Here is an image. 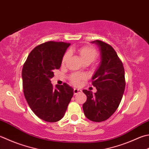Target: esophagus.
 I'll use <instances>...</instances> for the list:
<instances>
[{"instance_id":"34e87169","label":"esophagus","mask_w":149,"mask_h":149,"mask_svg":"<svg viewBox=\"0 0 149 149\" xmlns=\"http://www.w3.org/2000/svg\"><path fill=\"white\" fill-rule=\"evenodd\" d=\"M80 92H81V90L78 89V88H74V95H76V94H78V93H80Z\"/></svg>"}]
</instances>
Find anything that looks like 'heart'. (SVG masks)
<instances>
[{"mask_svg":"<svg viewBox=\"0 0 149 149\" xmlns=\"http://www.w3.org/2000/svg\"><path fill=\"white\" fill-rule=\"evenodd\" d=\"M72 52H76L85 64H90L94 61L98 56V52L96 49L92 47V46H82L80 47L73 48L71 49ZM70 57V53L66 52L64 54L61 63L62 65H65ZM87 76L86 74L83 73H74L69 76V80L72 84L75 86H79L81 84V81L86 80Z\"/></svg>","mask_w":149,"mask_h":149,"instance_id":"b5f03b06","label":"heart"}]
</instances>
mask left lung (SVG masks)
<instances>
[{
    "label": "left lung",
    "instance_id": "8db88e82",
    "mask_svg": "<svg viewBox=\"0 0 149 149\" xmlns=\"http://www.w3.org/2000/svg\"><path fill=\"white\" fill-rule=\"evenodd\" d=\"M95 43L101 52L100 68L92 77L97 92L83 90L87 100L83 109L86 117L94 122L107 120L117 110L125 88V69L117 53L109 44L99 40Z\"/></svg>",
    "mask_w": 149,
    "mask_h": 149
}]
</instances>
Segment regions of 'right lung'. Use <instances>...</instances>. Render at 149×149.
<instances>
[{
  "label": "right lung",
  "mask_w": 149,
  "mask_h": 149,
  "mask_svg": "<svg viewBox=\"0 0 149 149\" xmlns=\"http://www.w3.org/2000/svg\"><path fill=\"white\" fill-rule=\"evenodd\" d=\"M70 43L48 41L37 46L28 55L22 71L26 101L37 117L47 122L62 119L74 94L66 83L53 86L50 79L60 68Z\"/></svg>",
  "instance_id": "add662e5"
}]
</instances>
